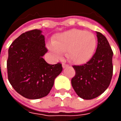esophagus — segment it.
I'll list each match as a JSON object with an SVG mask.
<instances>
[{"mask_svg":"<svg viewBox=\"0 0 121 121\" xmlns=\"http://www.w3.org/2000/svg\"><path fill=\"white\" fill-rule=\"evenodd\" d=\"M68 65H67V64H66V63H62V67H63V68H65V67H67V66Z\"/></svg>","mask_w":121,"mask_h":121,"instance_id":"obj_1","label":"esophagus"}]
</instances>
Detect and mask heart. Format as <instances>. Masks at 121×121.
Segmentation results:
<instances>
[{"mask_svg":"<svg viewBox=\"0 0 121 121\" xmlns=\"http://www.w3.org/2000/svg\"><path fill=\"white\" fill-rule=\"evenodd\" d=\"M96 47V39L91 32L72 29L58 34L48 45V48L57 59L63 52L67 51V58L75 63H83L89 60Z\"/></svg>","mask_w":121,"mask_h":121,"instance_id":"heart-1","label":"heart"}]
</instances>
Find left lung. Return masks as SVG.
Instances as JSON below:
<instances>
[{
    "label": "left lung",
    "instance_id": "left-lung-1",
    "mask_svg": "<svg viewBox=\"0 0 121 121\" xmlns=\"http://www.w3.org/2000/svg\"><path fill=\"white\" fill-rule=\"evenodd\" d=\"M97 48L86 63L73 65L75 76L71 84L76 94L86 100L95 99L104 93L109 86L113 75V51L108 40L96 32Z\"/></svg>",
    "mask_w": 121,
    "mask_h": 121
}]
</instances>
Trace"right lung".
Listing matches in <instances>:
<instances>
[{
    "label": "right lung",
    "instance_id": "1",
    "mask_svg": "<svg viewBox=\"0 0 121 121\" xmlns=\"http://www.w3.org/2000/svg\"><path fill=\"white\" fill-rule=\"evenodd\" d=\"M47 51L45 37L37 29L22 34L9 47L8 78L13 89L26 99L47 96L62 71L60 63L50 65L43 58Z\"/></svg>",
    "mask_w": 121,
    "mask_h": 121
}]
</instances>
